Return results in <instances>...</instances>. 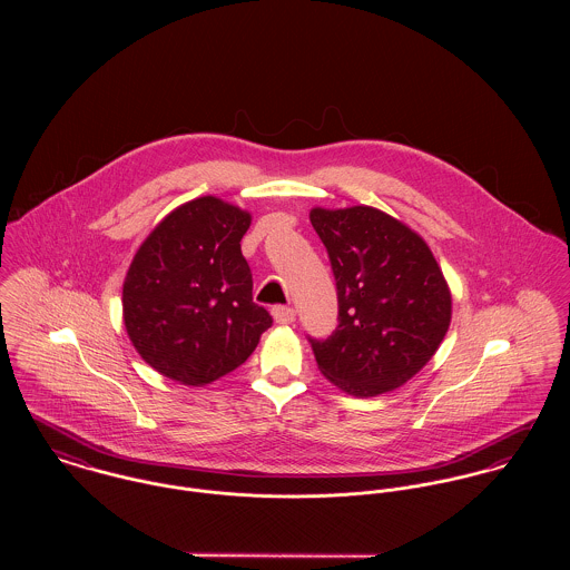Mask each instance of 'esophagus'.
Here are the masks:
<instances>
[{
  "instance_id": "esophagus-1",
  "label": "esophagus",
  "mask_w": 570,
  "mask_h": 570,
  "mask_svg": "<svg viewBox=\"0 0 570 570\" xmlns=\"http://www.w3.org/2000/svg\"><path fill=\"white\" fill-rule=\"evenodd\" d=\"M272 314L278 325H292L296 321V312L292 307H274Z\"/></svg>"
}]
</instances>
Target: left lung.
Wrapping results in <instances>:
<instances>
[{"label": "left lung", "mask_w": 570, "mask_h": 570, "mask_svg": "<svg viewBox=\"0 0 570 570\" xmlns=\"http://www.w3.org/2000/svg\"><path fill=\"white\" fill-rule=\"evenodd\" d=\"M337 289V326L312 340L321 373L353 397H375L414 377L452 321V294L428 244L371 208H312Z\"/></svg>", "instance_id": "obj_1"}]
</instances>
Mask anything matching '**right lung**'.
Segmentation results:
<instances>
[{"mask_svg": "<svg viewBox=\"0 0 570 570\" xmlns=\"http://www.w3.org/2000/svg\"><path fill=\"white\" fill-rule=\"evenodd\" d=\"M249 222L247 210L206 195L168 213L138 247L122 318L140 357L164 377L210 384L242 366L272 326L252 301L242 254Z\"/></svg>", "mask_w": 570, "mask_h": 570, "instance_id": "right-lung-1", "label": "right lung"}]
</instances>
